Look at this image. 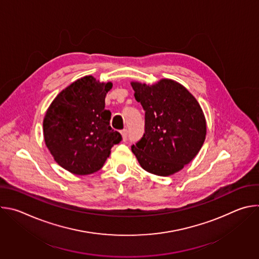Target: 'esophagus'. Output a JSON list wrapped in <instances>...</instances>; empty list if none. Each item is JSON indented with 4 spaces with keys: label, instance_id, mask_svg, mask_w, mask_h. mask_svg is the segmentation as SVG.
<instances>
[{
    "label": "esophagus",
    "instance_id": "obj_1",
    "mask_svg": "<svg viewBox=\"0 0 259 259\" xmlns=\"http://www.w3.org/2000/svg\"><path fill=\"white\" fill-rule=\"evenodd\" d=\"M121 134H122V137H123V140H127V135H128V130L127 129H123L121 131Z\"/></svg>",
    "mask_w": 259,
    "mask_h": 259
}]
</instances>
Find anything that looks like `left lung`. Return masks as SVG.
<instances>
[{
	"label": "left lung",
	"instance_id": "8db88e82",
	"mask_svg": "<svg viewBox=\"0 0 259 259\" xmlns=\"http://www.w3.org/2000/svg\"><path fill=\"white\" fill-rule=\"evenodd\" d=\"M135 99L145 112L144 134L131 146L147 172L169 176L199 153L206 137V120L197 99L181 84L162 79L150 86L131 82Z\"/></svg>",
	"mask_w": 259,
	"mask_h": 259
}]
</instances>
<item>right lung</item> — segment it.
Masks as SVG:
<instances>
[{"label":"right lung","instance_id":"obj_1","mask_svg":"<svg viewBox=\"0 0 259 259\" xmlns=\"http://www.w3.org/2000/svg\"><path fill=\"white\" fill-rule=\"evenodd\" d=\"M113 83L83 77L63 89L48 107L44 121L45 143L54 160L76 175L102 168L110 150L122 140L109 126L105 95Z\"/></svg>","mask_w":259,"mask_h":259}]
</instances>
